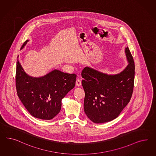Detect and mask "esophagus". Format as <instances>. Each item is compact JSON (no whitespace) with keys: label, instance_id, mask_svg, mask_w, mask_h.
<instances>
[{"label":"esophagus","instance_id":"esophagus-1","mask_svg":"<svg viewBox=\"0 0 156 156\" xmlns=\"http://www.w3.org/2000/svg\"><path fill=\"white\" fill-rule=\"evenodd\" d=\"M81 84H82L81 80H80V79L78 78V79L76 80V85L77 86H80Z\"/></svg>","mask_w":156,"mask_h":156}]
</instances>
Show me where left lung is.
<instances>
[{
  "instance_id": "obj_1",
  "label": "left lung",
  "mask_w": 156,
  "mask_h": 156,
  "mask_svg": "<svg viewBox=\"0 0 156 156\" xmlns=\"http://www.w3.org/2000/svg\"><path fill=\"white\" fill-rule=\"evenodd\" d=\"M125 52L129 64L119 74L108 75L89 67L82 72L84 112L93 122L103 123L116 119L131 100L135 62L128 47Z\"/></svg>"
}]
</instances>
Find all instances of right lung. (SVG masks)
<instances>
[{"instance_id":"add662e5","label":"right lung","mask_w":156,"mask_h":156,"mask_svg":"<svg viewBox=\"0 0 156 156\" xmlns=\"http://www.w3.org/2000/svg\"><path fill=\"white\" fill-rule=\"evenodd\" d=\"M29 40L21 46L24 48ZM76 75L54 70L39 78L29 76L17 60L16 87L17 96L34 118L51 120L58 114L61 101L76 84Z\"/></svg>"}]
</instances>
